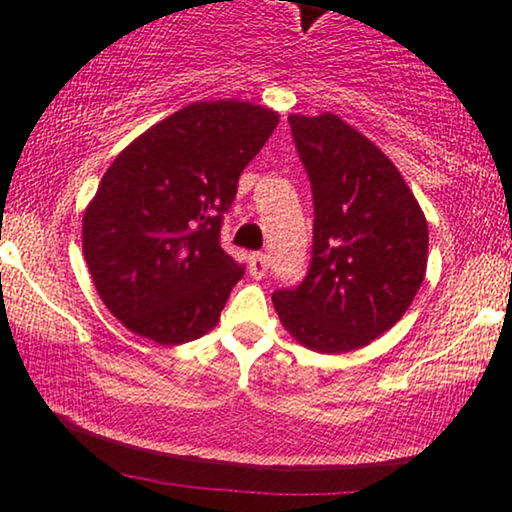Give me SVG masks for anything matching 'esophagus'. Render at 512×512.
Here are the masks:
<instances>
[{
	"label": "esophagus",
	"instance_id": "obj_1",
	"mask_svg": "<svg viewBox=\"0 0 512 512\" xmlns=\"http://www.w3.org/2000/svg\"><path fill=\"white\" fill-rule=\"evenodd\" d=\"M268 254H263V251H256V254L249 256V275L261 279L265 277V272H268Z\"/></svg>",
	"mask_w": 512,
	"mask_h": 512
}]
</instances>
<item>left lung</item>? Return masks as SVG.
<instances>
[{"mask_svg": "<svg viewBox=\"0 0 512 512\" xmlns=\"http://www.w3.org/2000/svg\"><path fill=\"white\" fill-rule=\"evenodd\" d=\"M312 186L310 268L272 293L286 331L321 354L352 352L403 317L424 282L429 226L401 172L338 116H289Z\"/></svg>", "mask_w": 512, "mask_h": 512, "instance_id": "left-lung-1", "label": "left lung"}]
</instances>
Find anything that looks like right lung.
<instances>
[{
	"label": "right lung",
	"instance_id": "1",
	"mask_svg": "<svg viewBox=\"0 0 512 512\" xmlns=\"http://www.w3.org/2000/svg\"><path fill=\"white\" fill-rule=\"evenodd\" d=\"M279 116L249 102H195L137 137L83 214L95 289L132 333L181 345L216 326L244 265L221 247L237 181Z\"/></svg>",
	"mask_w": 512,
	"mask_h": 512
}]
</instances>
